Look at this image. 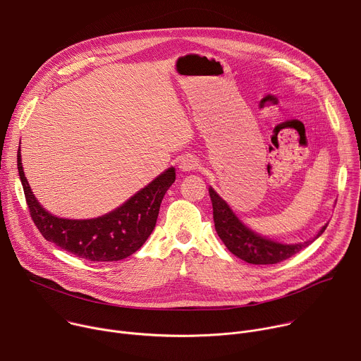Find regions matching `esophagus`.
<instances>
[{
  "label": "esophagus",
  "instance_id": "34e87169",
  "mask_svg": "<svg viewBox=\"0 0 361 361\" xmlns=\"http://www.w3.org/2000/svg\"><path fill=\"white\" fill-rule=\"evenodd\" d=\"M180 169L181 171H192V170H197L198 169V161L192 157H187L184 159L181 163H180Z\"/></svg>",
  "mask_w": 361,
  "mask_h": 361
}]
</instances>
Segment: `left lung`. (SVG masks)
<instances>
[{"mask_svg": "<svg viewBox=\"0 0 361 361\" xmlns=\"http://www.w3.org/2000/svg\"><path fill=\"white\" fill-rule=\"evenodd\" d=\"M209 192L213 202V219L219 237L234 255L250 264H277L290 259L291 255L312 243L280 244L255 234L234 216L227 202L220 198L213 188H210ZM326 227L327 226L320 230L317 237L323 234Z\"/></svg>", "mask_w": 361, "mask_h": 361, "instance_id": "1", "label": "left lung"}]
</instances>
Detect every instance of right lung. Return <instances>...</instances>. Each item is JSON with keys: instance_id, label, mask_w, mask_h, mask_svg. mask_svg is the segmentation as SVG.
I'll use <instances>...</instances> for the list:
<instances>
[{"instance_id": "obj_1", "label": "right lung", "mask_w": 361, "mask_h": 361, "mask_svg": "<svg viewBox=\"0 0 361 361\" xmlns=\"http://www.w3.org/2000/svg\"><path fill=\"white\" fill-rule=\"evenodd\" d=\"M17 166L38 231L47 241L88 262H118L135 252L156 227L164 194L176 181L174 169H169L117 210L92 220H67L51 216L35 200L23 171L20 151Z\"/></svg>"}]
</instances>
